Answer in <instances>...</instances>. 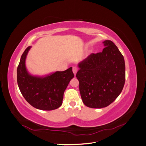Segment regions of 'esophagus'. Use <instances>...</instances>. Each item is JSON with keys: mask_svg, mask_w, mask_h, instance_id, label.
<instances>
[{"mask_svg": "<svg viewBox=\"0 0 146 146\" xmlns=\"http://www.w3.org/2000/svg\"><path fill=\"white\" fill-rule=\"evenodd\" d=\"M72 71H73V72L74 74V75H76V73L77 72V71H78V68L76 66H74L72 67Z\"/></svg>", "mask_w": 146, "mask_h": 146, "instance_id": "esophagus-1", "label": "esophagus"}]
</instances>
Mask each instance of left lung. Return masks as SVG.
<instances>
[{"mask_svg":"<svg viewBox=\"0 0 146 146\" xmlns=\"http://www.w3.org/2000/svg\"><path fill=\"white\" fill-rule=\"evenodd\" d=\"M100 52L92 53L79 64L76 77L82 100L85 106L102 108L114 102L125 83L124 57L114 42H103Z\"/></svg>","mask_w":146,"mask_h":146,"instance_id":"left-lung-1","label":"left lung"}]
</instances>
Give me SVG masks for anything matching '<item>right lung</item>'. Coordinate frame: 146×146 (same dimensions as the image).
<instances>
[{"mask_svg":"<svg viewBox=\"0 0 146 146\" xmlns=\"http://www.w3.org/2000/svg\"><path fill=\"white\" fill-rule=\"evenodd\" d=\"M31 46L25 50L17 67V83L27 102L41 110H53L62 104L63 95L70 80L74 77L72 68L57 71L44 77L30 75L25 67V59Z\"/></svg>","mask_w":146,"mask_h":146,"instance_id":"right-lung-1","label":"right lung"}]
</instances>
